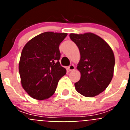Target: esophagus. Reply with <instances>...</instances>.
<instances>
[{
	"label": "esophagus",
	"mask_w": 130,
	"mask_h": 130,
	"mask_svg": "<svg viewBox=\"0 0 130 130\" xmlns=\"http://www.w3.org/2000/svg\"><path fill=\"white\" fill-rule=\"evenodd\" d=\"M68 69L69 71H73V70L75 69V66H74V65H73V64H70V65L68 66Z\"/></svg>",
	"instance_id": "34e87169"
}]
</instances>
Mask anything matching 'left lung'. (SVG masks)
Segmentation results:
<instances>
[{
  "mask_svg": "<svg viewBox=\"0 0 130 130\" xmlns=\"http://www.w3.org/2000/svg\"><path fill=\"white\" fill-rule=\"evenodd\" d=\"M78 47L81 60L77 69L81 79L75 89L86 97H94L105 90L113 76L115 56L112 49L102 38L92 33L70 34Z\"/></svg>",
  "mask_w": 130,
  "mask_h": 130,
  "instance_id": "left-lung-1",
  "label": "left lung"
}]
</instances>
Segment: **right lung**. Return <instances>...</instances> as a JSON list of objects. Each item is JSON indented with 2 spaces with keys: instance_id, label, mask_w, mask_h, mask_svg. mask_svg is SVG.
<instances>
[{
  "instance_id": "1",
  "label": "right lung",
  "mask_w": 130,
  "mask_h": 130,
  "mask_svg": "<svg viewBox=\"0 0 130 130\" xmlns=\"http://www.w3.org/2000/svg\"><path fill=\"white\" fill-rule=\"evenodd\" d=\"M66 33L45 32L27 42L19 64L21 85L36 100H45L55 93L58 81L66 73L60 65L59 45Z\"/></svg>"
}]
</instances>
